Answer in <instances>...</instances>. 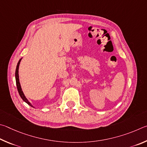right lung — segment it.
<instances>
[{
  "label": "right lung",
  "mask_w": 147,
  "mask_h": 147,
  "mask_svg": "<svg viewBox=\"0 0 147 147\" xmlns=\"http://www.w3.org/2000/svg\"><path fill=\"white\" fill-rule=\"evenodd\" d=\"M22 59H20L19 63H18L17 65V68H16V71H15V79H16V84H17V90H18V92H19V94L20 95V96L21 98L22 99V100L24 101H25L26 102L27 104H28L30 105V106L33 107L32 105H31L30 102L28 101V100L26 98V97L24 96V93H23V92L22 91V89H21V86H20V82H19V64H20V62L21 61Z\"/></svg>",
  "instance_id": "obj_1"
}]
</instances>
